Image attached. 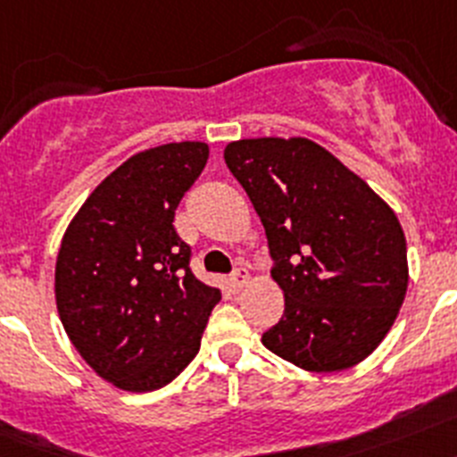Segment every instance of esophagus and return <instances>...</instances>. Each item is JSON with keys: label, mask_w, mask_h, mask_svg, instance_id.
Listing matches in <instances>:
<instances>
[{"label": "esophagus", "mask_w": 457, "mask_h": 457, "mask_svg": "<svg viewBox=\"0 0 457 457\" xmlns=\"http://www.w3.org/2000/svg\"><path fill=\"white\" fill-rule=\"evenodd\" d=\"M247 281H249V272L245 268H237L236 272L231 274V286L236 290L245 288V286H247Z\"/></svg>", "instance_id": "obj_1"}]
</instances>
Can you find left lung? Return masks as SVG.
Here are the masks:
<instances>
[{
    "mask_svg": "<svg viewBox=\"0 0 457 457\" xmlns=\"http://www.w3.org/2000/svg\"><path fill=\"white\" fill-rule=\"evenodd\" d=\"M224 160L263 221L284 290L265 348L311 373L364 361L389 334L410 281L391 205L306 137L231 141Z\"/></svg>",
    "mask_w": 457,
    "mask_h": 457,
    "instance_id": "obj_1",
    "label": "left lung"
}]
</instances>
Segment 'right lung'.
Segmentation results:
<instances>
[{
    "instance_id": "obj_1",
    "label": "right lung",
    "mask_w": 457,
    "mask_h": 457,
    "mask_svg": "<svg viewBox=\"0 0 457 457\" xmlns=\"http://www.w3.org/2000/svg\"><path fill=\"white\" fill-rule=\"evenodd\" d=\"M208 155L204 141L137 153L88 194L62 237L54 297L63 329L84 361L123 391L146 394L180 375L221 300L194 277L173 228Z\"/></svg>"
}]
</instances>
